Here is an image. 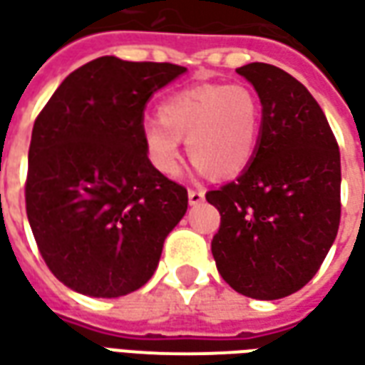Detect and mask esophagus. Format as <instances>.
Listing matches in <instances>:
<instances>
[{
    "label": "esophagus",
    "instance_id": "esophagus-1",
    "mask_svg": "<svg viewBox=\"0 0 365 365\" xmlns=\"http://www.w3.org/2000/svg\"><path fill=\"white\" fill-rule=\"evenodd\" d=\"M187 197H190L191 205H197L201 201L205 200V191L203 190H190L187 191Z\"/></svg>",
    "mask_w": 365,
    "mask_h": 365
}]
</instances>
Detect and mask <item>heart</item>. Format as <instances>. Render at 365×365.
<instances>
[{
  "mask_svg": "<svg viewBox=\"0 0 365 365\" xmlns=\"http://www.w3.org/2000/svg\"><path fill=\"white\" fill-rule=\"evenodd\" d=\"M261 120V101L251 86H191L158 106V122L142 132L144 154L158 174L175 178L182 170L180 140H185L200 170L213 178H233L255 158Z\"/></svg>",
  "mask_w": 365,
  "mask_h": 365,
  "instance_id": "1",
  "label": "heart"
}]
</instances>
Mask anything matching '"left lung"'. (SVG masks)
<instances>
[{
    "instance_id": "1",
    "label": "left lung",
    "mask_w": 365,
    "mask_h": 365,
    "mask_svg": "<svg viewBox=\"0 0 365 365\" xmlns=\"http://www.w3.org/2000/svg\"><path fill=\"white\" fill-rule=\"evenodd\" d=\"M262 104L253 162L235 182L205 193L221 215L211 253L245 297L277 300L312 279L340 227V150L320 104L282 68H237Z\"/></svg>"
}]
</instances>
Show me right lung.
I'll use <instances>...</instances> for the list:
<instances>
[{
	"mask_svg": "<svg viewBox=\"0 0 365 365\" xmlns=\"http://www.w3.org/2000/svg\"><path fill=\"white\" fill-rule=\"evenodd\" d=\"M185 67L98 57L61 83L33 124L25 209L49 271L68 289L124 297L154 274L187 190L150 165V96Z\"/></svg>",
	"mask_w": 365,
	"mask_h": 365,
	"instance_id": "add662e5",
	"label": "right lung"
}]
</instances>
